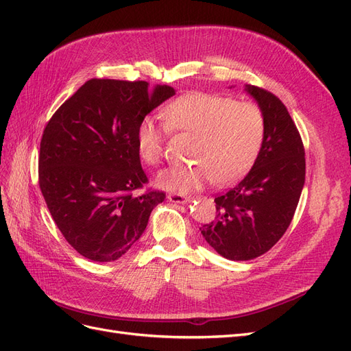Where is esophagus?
Instances as JSON below:
<instances>
[{
  "label": "esophagus",
  "instance_id": "esophagus-1",
  "mask_svg": "<svg viewBox=\"0 0 351 351\" xmlns=\"http://www.w3.org/2000/svg\"><path fill=\"white\" fill-rule=\"evenodd\" d=\"M168 200L173 202V204H187L190 197H187L182 193H171V195H168Z\"/></svg>",
  "mask_w": 351,
  "mask_h": 351
}]
</instances>
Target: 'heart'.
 I'll list each match as a JSON object with an SVG mask.
<instances>
[{
    "label": "heart",
    "mask_w": 351,
    "mask_h": 351,
    "mask_svg": "<svg viewBox=\"0 0 351 351\" xmlns=\"http://www.w3.org/2000/svg\"><path fill=\"white\" fill-rule=\"evenodd\" d=\"M168 130L196 136L193 165L171 167L155 177L167 192L187 193L210 182H237L256 162L265 142V117L258 105L222 95L192 92L176 98L162 111ZM167 129L151 117L137 124L136 147L142 162L161 161Z\"/></svg>",
    "instance_id": "1"
}]
</instances>
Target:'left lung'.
Masks as SVG:
<instances>
[{
    "label": "left lung",
    "instance_id": "1",
    "mask_svg": "<svg viewBox=\"0 0 351 351\" xmlns=\"http://www.w3.org/2000/svg\"><path fill=\"white\" fill-rule=\"evenodd\" d=\"M265 117V142L247 176L215 197V221L200 227L221 256L250 261L268 252L289 228L304 186V147L285 105L271 92L246 84Z\"/></svg>",
    "mask_w": 351,
    "mask_h": 351
}]
</instances>
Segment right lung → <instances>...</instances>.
Listing matches in <instances>:
<instances>
[{"label": "right lung", "mask_w": 351, "mask_h": 351, "mask_svg": "<svg viewBox=\"0 0 351 351\" xmlns=\"http://www.w3.org/2000/svg\"><path fill=\"white\" fill-rule=\"evenodd\" d=\"M176 95L167 84L90 79L56 111L40 141L39 187L70 246L95 262L121 258L165 193L141 196L147 177L136 129Z\"/></svg>", "instance_id": "add662e5"}]
</instances>
